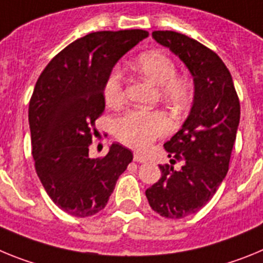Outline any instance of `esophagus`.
Masks as SVG:
<instances>
[{"label":"esophagus","mask_w":263,"mask_h":263,"mask_svg":"<svg viewBox=\"0 0 263 263\" xmlns=\"http://www.w3.org/2000/svg\"><path fill=\"white\" fill-rule=\"evenodd\" d=\"M134 160H136V162H139V163H145V162H147V158H146V155L143 154L134 153Z\"/></svg>","instance_id":"obj_1"}]
</instances>
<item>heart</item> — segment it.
Wrapping results in <instances>:
<instances>
[{"instance_id":"obj_1","label":"heart","mask_w":263,"mask_h":263,"mask_svg":"<svg viewBox=\"0 0 263 263\" xmlns=\"http://www.w3.org/2000/svg\"><path fill=\"white\" fill-rule=\"evenodd\" d=\"M133 67L143 78L158 85L159 96L164 103L178 109L190 104L191 87L183 79L175 78L176 67L167 55L159 51L141 53ZM104 97L111 108H118L124 103V76L118 69L109 75L104 87ZM171 127L173 122L162 111L132 110L116 121L115 133L124 145L142 150L168 133Z\"/></svg>"}]
</instances>
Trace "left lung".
Listing matches in <instances>:
<instances>
[{"mask_svg":"<svg viewBox=\"0 0 263 263\" xmlns=\"http://www.w3.org/2000/svg\"><path fill=\"white\" fill-rule=\"evenodd\" d=\"M153 38L184 63L194 78L190 115L164 143L171 163L160 164L162 176L146 190L148 204L160 216L182 218L201 210L216 194L229 170L240 124V101L232 75L217 53L175 31H154Z\"/></svg>","mask_w":263,"mask_h":263,"instance_id":"left-lung-1","label":"left lung"}]
</instances>
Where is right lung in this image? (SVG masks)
Returning a JSON list of instances; mask_svg holds the SVG:
<instances>
[{"mask_svg": "<svg viewBox=\"0 0 263 263\" xmlns=\"http://www.w3.org/2000/svg\"><path fill=\"white\" fill-rule=\"evenodd\" d=\"M145 30L97 31L72 42L47 64L29 105L32 158L41 183L60 210L76 217L104 210L133 153L113 143L90 158L95 121L116 63L147 38Z\"/></svg>", "mask_w": 263, "mask_h": 263, "instance_id": "1", "label": "right lung"}]
</instances>
